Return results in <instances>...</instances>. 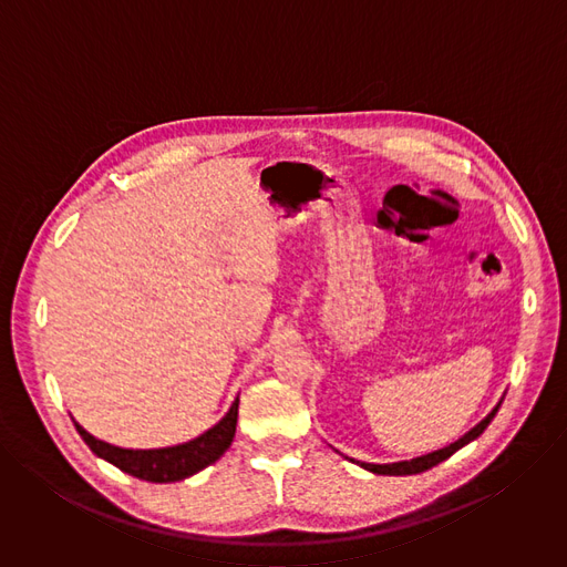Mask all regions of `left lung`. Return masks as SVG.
Here are the masks:
<instances>
[{
  "mask_svg": "<svg viewBox=\"0 0 567 567\" xmlns=\"http://www.w3.org/2000/svg\"><path fill=\"white\" fill-rule=\"evenodd\" d=\"M503 399L496 403V406L492 409V413L484 417L480 424H475L468 433H464L457 442L440 449V451H433V453H426V455H420V457H413V460H403V462H390V464H372V462H359V460H350L354 464H359L361 468L370 471V473H377V475H413V473H422V471H429L431 466L449 460L455 451H460L462 446H466L468 442H473L475 437H480L484 433V429H487L492 424V420L496 417L498 409H501Z\"/></svg>",
  "mask_w": 567,
  "mask_h": 567,
  "instance_id": "1",
  "label": "left lung"
}]
</instances>
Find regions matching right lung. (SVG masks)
Here are the masks:
<instances>
[{
    "instance_id": "add662e5",
    "label": "right lung",
    "mask_w": 567,
    "mask_h": 567,
    "mask_svg": "<svg viewBox=\"0 0 567 567\" xmlns=\"http://www.w3.org/2000/svg\"><path fill=\"white\" fill-rule=\"evenodd\" d=\"M237 403L239 399L233 401V406L228 413L206 433L199 437L177 444V446H164V449H121L114 444H107L92 433H87L83 426H80L73 417L75 431L80 437L85 440V444L103 460L110 464L118 466L121 471L147 480V482H177L184 477H190L206 468L208 464L217 462L224 451L230 446L235 437V426H237Z\"/></svg>"
}]
</instances>
